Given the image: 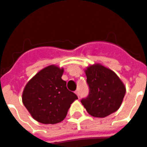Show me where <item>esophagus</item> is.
<instances>
[{
  "instance_id": "obj_1",
  "label": "esophagus",
  "mask_w": 147,
  "mask_h": 147,
  "mask_svg": "<svg viewBox=\"0 0 147 147\" xmlns=\"http://www.w3.org/2000/svg\"><path fill=\"white\" fill-rule=\"evenodd\" d=\"M75 93H76V94L77 95V96H78V97H79V90H76V92H75Z\"/></svg>"
}]
</instances>
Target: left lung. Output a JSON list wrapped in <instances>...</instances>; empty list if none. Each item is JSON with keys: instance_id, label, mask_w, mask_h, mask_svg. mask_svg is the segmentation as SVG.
Returning <instances> with one entry per match:
<instances>
[{"instance_id": "8db88e82", "label": "left lung", "mask_w": 147, "mask_h": 147, "mask_svg": "<svg viewBox=\"0 0 147 147\" xmlns=\"http://www.w3.org/2000/svg\"><path fill=\"white\" fill-rule=\"evenodd\" d=\"M90 93L82 105L90 115L105 118L117 111L125 95V86L115 71L96 63L85 69Z\"/></svg>"}]
</instances>
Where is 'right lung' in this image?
I'll return each mask as SVG.
<instances>
[{"mask_svg":"<svg viewBox=\"0 0 147 147\" xmlns=\"http://www.w3.org/2000/svg\"><path fill=\"white\" fill-rule=\"evenodd\" d=\"M64 68L49 65L27 82L22 103L35 120L42 124L59 123L66 117L71 104L78 99L61 79Z\"/></svg>","mask_w":147,"mask_h":147,"instance_id":"1","label":"right lung"}]
</instances>
